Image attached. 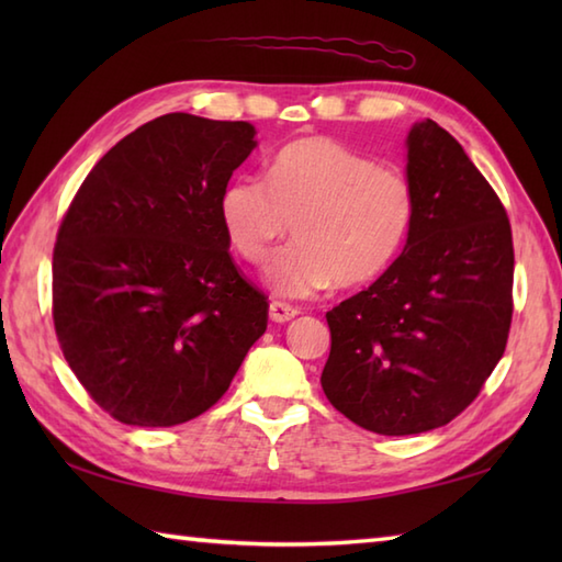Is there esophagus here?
<instances>
[{"label":"esophagus","mask_w":562,"mask_h":562,"mask_svg":"<svg viewBox=\"0 0 562 562\" xmlns=\"http://www.w3.org/2000/svg\"><path fill=\"white\" fill-rule=\"evenodd\" d=\"M268 314H270V321H274V324H288V321H292L300 312H296V308L290 306V304L272 302L270 308H268Z\"/></svg>","instance_id":"1"}]
</instances>
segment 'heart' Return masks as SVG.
Returning a JSON list of instances; mask_svg holds the SVG:
<instances>
[{"label": "heart", "instance_id": "b5f03b06", "mask_svg": "<svg viewBox=\"0 0 562 562\" xmlns=\"http://www.w3.org/2000/svg\"><path fill=\"white\" fill-rule=\"evenodd\" d=\"M220 217L248 262L266 258L292 224L294 244L270 258L262 280L278 296L304 300L333 282L355 288L379 278L411 234L415 195L401 171L330 137H304L278 151L268 181L234 178Z\"/></svg>", "mask_w": 562, "mask_h": 562}]
</instances>
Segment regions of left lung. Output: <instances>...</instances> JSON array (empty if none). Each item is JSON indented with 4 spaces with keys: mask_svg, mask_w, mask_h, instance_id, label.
<instances>
[{
    "mask_svg": "<svg viewBox=\"0 0 562 562\" xmlns=\"http://www.w3.org/2000/svg\"><path fill=\"white\" fill-rule=\"evenodd\" d=\"M415 217L403 254L326 314L333 408L369 432L420 435L479 396L505 352L515 250L503 202L435 121L405 137Z\"/></svg>",
    "mask_w": 562,
    "mask_h": 562,
    "instance_id": "left-lung-1",
    "label": "left lung"
}]
</instances>
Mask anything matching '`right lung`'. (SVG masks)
I'll list each match as a JSON object with an SVG mask.
<instances>
[{"mask_svg": "<svg viewBox=\"0 0 562 562\" xmlns=\"http://www.w3.org/2000/svg\"><path fill=\"white\" fill-rule=\"evenodd\" d=\"M256 147L250 123L169 113L105 151L71 200L53 254L55 333L115 420H193L266 333L268 302L234 268L220 217Z\"/></svg>", "mask_w": 562, "mask_h": 562, "instance_id": "right-lung-1", "label": "right lung"}]
</instances>
